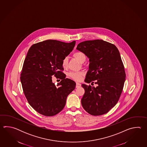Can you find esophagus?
<instances>
[{
  "mask_svg": "<svg viewBox=\"0 0 147 147\" xmlns=\"http://www.w3.org/2000/svg\"><path fill=\"white\" fill-rule=\"evenodd\" d=\"M80 87H81V84H79V83H78V82H77V83H76V87L77 88H78Z\"/></svg>",
  "mask_w": 147,
  "mask_h": 147,
  "instance_id": "1",
  "label": "esophagus"
}]
</instances>
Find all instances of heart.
<instances>
[{
    "label": "heart",
    "instance_id": "b5f03b06",
    "mask_svg": "<svg viewBox=\"0 0 147 147\" xmlns=\"http://www.w3.org/2000/svg\"><path fill=\"white\" fill-rule=\"evenodd\" d=\"M73 56L76 59L78 60L80 63H84L86 59V55L84 53L81 51H77L73 54ZM68 57H65L62 60V66L63 68H66L68 66ZM84 72L81 71L79 72H71L69 74V76L73 80L76 81H80L82 76H84Z\"/></svg>",
    "mask_w": 147,
    "mask_h": 147
}]
</instances>
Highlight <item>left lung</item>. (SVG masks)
I'll return each mask as SVG.
<instances>
[{"instance_id": "1", "label": "left lung", "mask_w": 147, "mask_h": 147, "mask_svg": "<svg viewBox=\"0 0 147 147\" xmlns=\"http://www.w3.org/2000/svg\"><path fill=\"white\" fill-rule=\"evenodd\" d=\"M76 49L89 58L84 81L92 84L96 80L98 84L96 88L81 84L85 90L82 106L93 116L107 113L118 102L125 80L119 50L113 44L99 39L81 42Z\"/></svg>"}]
</instances>
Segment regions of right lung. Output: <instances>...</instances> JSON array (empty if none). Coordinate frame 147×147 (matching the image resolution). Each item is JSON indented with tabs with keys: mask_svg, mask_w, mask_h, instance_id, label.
<instances>
[{
	"mask_svg": "<svg viewBox=\"0 0 147 147\" xmlns=\"http://www.w3.org/2000/svg\"><path fill=\"white\" fill-rule=\"evenodd\" d=\"M76 41L66 43L47 40L34 44L25 58L20 81L28 103L37 112L45 116L60 113L68 96L76 87V82L66 78L62 60L75 47ZM62 80L56 87L52 76Z\"/></svg>",
	"mask_w": 147,
	"mask_h": 147,
	"instance_id": "obj_1",
	"label": "right lung"
}]
</instances>
